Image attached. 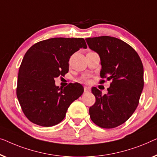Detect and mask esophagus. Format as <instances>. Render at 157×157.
Returning <instances> with one entry per match:
<instances>
[{
	"label": "esophagus",
	"instance_id": "obj_1",
	"mask_svg": "<svg viewBox=\"0 0 157 157\" xmlns=\"http://www.w3.org/2000/svg\"><path fill=\"white\" fill-rule=\"evenodd\" d=\"M84 90H85V92H89L90 90V87H87V86H85V87H84Z\"/></svg>",
	"mask_w": 157,
	"mask_h": 157
}]
</instances>
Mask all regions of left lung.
Masks as SVG:
<instances>
[{
	"label": "left lung",
	"mask_w": 157,
	"mask_h": 157,
	"mask_svg": "<svg viewBox=\"0 0 157 157\" xmlns=\"http://www.w3.org/2000/svg\"><path fill=\"white\" fill-rule=\"evenodd\" d=\"M85 40L100 57L101 78L112 80L105 95L97 87L92 88L96 101L89 109L90 118L100 127H117L124 123L138 106L144 87L142 60L131 46L116 37L100 36Z\"/></svg>",
	"instance_id": "obj_1"
}]
</instances>
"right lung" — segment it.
<instances>
[{
    "label": "right lung",
    "mask_w": 157,
    "mask_h": 157,
    "mask_svg": "<svg viewBox=\"0 0 157 157\" xmlns=\"http://www.w3.org/2000/svg\"><path fill=\"white\" fill-rule=\"evenodd\" d=\"M87 48L83 38L54 37L35 43L26 52L20 67L17 98L28 120L52 127L65 118L70 105L84 92L80 84L59 87L55 78L69 71L70 56Z\"/></svg>",
    "instance_id": "1"
}]
</instances>
